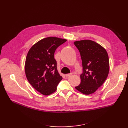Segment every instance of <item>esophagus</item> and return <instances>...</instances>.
Returning <instances> with one entry per match:
<instances>
[{
    "label": "esophagus",
    "instance_id": "1",
    "mask_svg": "<svg viewBox=\"0 0 128 128\" xmlns=\"http://www.w3.org/2000/svg\"><path fill=\"white\" fill-rule=\"evenodd\" d=\"M72 75V73H70V74H66L65 76L66 77H69L70 76H71Z\"/></svg>",
    "mask_w": 128,
    "mask_h": 128
}]
</instances>
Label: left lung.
<instances>
[{"mask_svg": "<svg viewBox=\"0 0 128 128\" xmlns=\"http://www.w3.org/2000/svg\"><path fill=\"white\" fill-rule=\"evenodd\" d=\"M81 56L83 72L81 82L75 86L78 91L89 95L101 86L108 76L110 62L108 54L103 47L91 40L74 42Z\"/></svg>", "mask_w": 128, "mask_h": 128, "instance_id": "1", "label": "left lung"}]
</instances>
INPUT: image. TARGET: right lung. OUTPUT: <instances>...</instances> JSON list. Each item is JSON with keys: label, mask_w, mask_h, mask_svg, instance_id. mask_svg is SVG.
Masks as SVG:
<instances>
[{"label": "right lung", "mask_w": 128, "mask_h": 128, "mask_svg": "<svg viewBox=\"0 0 128 128\" xmlns=\"http://www.w3.org/2000/svg\"><path fill=\"white\" fill-rule=\"evenodd\" d=\"M66 39L49 37L34 44L27 54L25 72L27 79L34 88L44 96H49L56 90L62 79L57 70L54 54Z\"/></svg>", "instance_id": "1"}]
</instances>
